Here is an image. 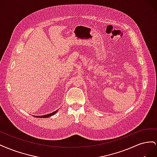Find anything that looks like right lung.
Returning a JSON list of instances; mask_svg holds the SVG:
<instances>
[{"label":"right lung","instance_id":"1","mask_svg":"<svg viewBox=\"0 0 157 157\" xmlns=\"http://www.w3.org/2000/svg\"><path fill=\"white\" fill-rule=\"evenodd\" d=\"M57 111H58V110L53 112V113H52L48 114V115H42V116H36L35 117H36V118H47V117H51L52 115H54V114H56L57 113Z\"/></svg>","mask_w":157,"mask_h":157}]
</instances>
